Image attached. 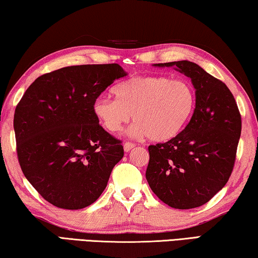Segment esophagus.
<instances>
[{"label":"esophagus","instance_id":"1","mask_svg":"<svg viewBox=\"0 0 258 258\" xmlns=\"http://www.w3.org/2000/svg\"><path fill=\"white\" fill-rule=\"evenodd\" d=\"M135 147V144L134 143H130V142H125L123 144V150L124 152H129L132 149H134Z\"/></svg>","mask_w":258,"mask_h":258}]
</instances>
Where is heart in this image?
<instances>
[{
    "mask_svg": "<svg viewBox=\"0 0 258 258\" xmlns=\"http://www.w3.org/2000/svg\"><path fill=\"white\" fill-rule=\"evenodd\" d=\"M114 100L100 97L92 111L107 132L119 133L130 120L136 121L129 134L167 142L183 132L196 109L197 97L189 83L161 75L126 80L112 89Z\"/></svg>",
    "mask_w": 258,
    "mask_h": 258,
    "instance_id": "1",
    "label": "heart"
}]
</instances>
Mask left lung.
Listing matches in <instances>:
<instances>
[{"mask_svg":"<svg viewBox=\"0 0 258 258\" xmlns=\"http://www.w3.org/2000/svg\"><path fill=\"white\" fill-rule=\"evenodd\" d=\"M174 67L191 79L196 109L178 136L149 146L146 179L160 200L175 209L208 202L225 186L233 170L241 135V115L229 88L196 62L154 64Z\"/></svg>","mask_w":258,"mask_h":258,"instance_id":"obj_1","label":"left lung"}]
</instances>
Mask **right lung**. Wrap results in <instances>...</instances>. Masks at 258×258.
I'll return each mask as SVG.
<instances>
[{
  "label": "right lung",
  "instance_id": "1",
  "mask_svg": "<svg viewBox=\"0 0 258 258\" xmlns=\"http://www.w3.org/2000/svg\"><path fill=\"white\" fill-rule=\"evenodd\" d=\"M125 75L119 64L62 67L37 78L17 105L20 168L51 205L77 210L94 204L123 158L121 141L105 132L92 105Z\"/></svg>",
  "mask_w": 258,
  "mask_h": 258
}]
</instances>
